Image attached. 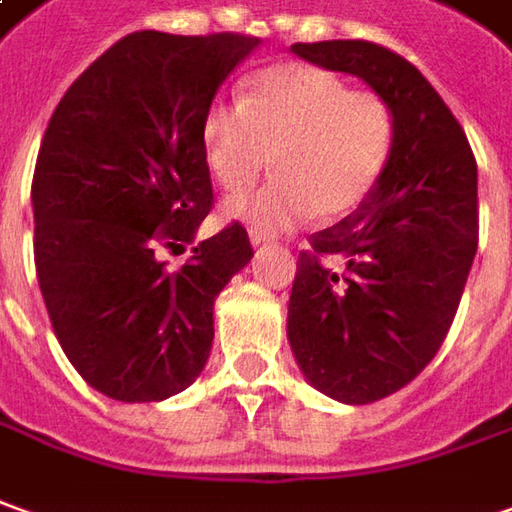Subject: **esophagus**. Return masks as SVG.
Listing matches in <instances>:
<instances>
[{
  "label": "esophagus",
  "instance_id": "esophagus-1",
  "mask_svg": "<svg viewBox=\"0 0 512 512\" xmlns=\"http://www.w3.org/2000/svg\"><path fill=\"white\" fill-rule=\"evenodd\" d=\"M249 241H252V246H260V243L269 241V235H266V232H260V229H249Z\"/></svg>",
  "mask_w": 512,
  "mask_h": 512
}]
</instances>
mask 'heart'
Returning <instances> with one entry per match:
<instances>
[{"label": "heart", "mask_w": 512, "mask_h": 512, "mask_svg": "<svg viewBox=\"0 0 512 512\" xmlns=\"http://www.w3.org/2000/svg\"><path fill=\"white\" fill-rule=\"evenodd\" d=\"M392 151V111L370 89L311 64H277L257 75L246 100H218L204 117L212 179L229 193L274 176L252 196L229 198L227 218L266 235L358 207Z\"/></svg>", "instance_id": "1"}]
</instances>
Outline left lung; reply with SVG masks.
Wrapping results in <instances>:
<instances>
[{
	"label": "left lung",
	"instance_id": "1",
	"mask_svg": "<svg viewBox=\"0 0 512 512\" xmlns=\"http://www.w3.org/2000/svg\"><path fill=\"white\" fill-rule=\"evenodd\" d=\"M291 52L356 75L392 111L378 182L358 210L308 238L288 300V344L305 381L361 406L423 373L454 322L479 243L476 159L443 97L401 55L373 41Z\"/></svg>",
	"mask_w": 512,
	"mask_h": 512
}]
</instances>
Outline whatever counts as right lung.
Instances as JSON below:
<instances>
[{"label":"right lung","mask_w":512,"mask_h":512,"mask_svg":"<svg viewBox=\"0 0 512 512\" xmlns=\"http://www.w3.org/2000/svg\"><path fill=\"white\" fill-rule=\"evenodd\" d=\"M260 38L139 30L66 89L33 173L36 274L83 381L123 403L165 401L212 350V305L252 260L241 224L193 246L212 207L204 117Z\"/></svg>","instance_id":"right-lung-1"}]
</instances>
